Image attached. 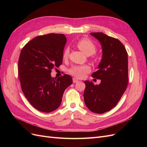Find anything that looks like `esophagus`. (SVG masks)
Listing matches in <instances>:
<instances>
[{"instance_id":"1","label":"esophagus","mask_w":147,"mask_h":147,"mask_svg":"<svg viewBox=\"0 0 147 147\" xmlns=\"http://www.w3.org/2000/svg\"><path fill=\"white\" fill-rule=\"evenodd\" d=\"M78 80H77L75 78H73V83H78Z\"/></svg>"}]
</instances>
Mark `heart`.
Wrapping results in <instances>:
<instances>
[{
    "label": "heart",
    "instance_id": "1",
    "mask_svg": "<svg viewBox=\"0 0 147 147\" xmlns=\"http://www.w3.org/2000/svg\"><path fill=\"white\" fill-rule=\"evenodd\" d=\"M77 46L86 55H93L96 51V47L90 39L84 37L80 39L77 43ZM69 49L66 48L63 53V58H67L69 55ZM91 71L90 66L87 65H75L70 69L69 72L73 76L77 78H82L85 75Z\"/></svg>",
    "mask_w": 147,
    "mask_h": 147
}]
</instances>
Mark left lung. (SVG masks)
Segmentation results:
<instances>
[{"mask_svg":"<svg viewBox=\"0 0 147 147\" xmlns=\"http://www.w3.org/2000/svg\"><path fill=\"white\" fill-rule=\"evenodd\" d=\"M90 34L100 42L102 58L93 78L101 80L99 84L84 82L83 97L85 105L92 112L104 113L117 105L128 83V56L123 44L118 39L102 32Z\"/></svg>","mask_w":147,"mask_h":147,"instance_id":"obj_1","label":"left lung"}]
</instances>
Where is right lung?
I'll list each match as a JSON object with an SVG mask.
<instances>
[{
    "instance_id": "1",
    "label": "right lung",
    "mask_w": 147,
    "mask_h": 147,
    "mask_svg": "<svg viewBox=\"0 0 147 147\" xmlns=\"http://www.w3.org/2000/svg\"><path fill=\"white\" fill-rule=\"evenodd\" d=\"M66 42L64 34L51 33L35 37L21 50L18 61L21 90L40 112L49 113L58 108L65 90L72 83L67 74L57 78L51 76V70L63 63Z\"/></svg>"
}]
</instances>
